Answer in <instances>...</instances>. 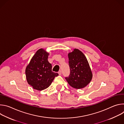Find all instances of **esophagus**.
<instances>
[{"mask_svg":"<svg viewBox=\"0 0 124 124\" xmlns=\"http://www.w3.org/2000/svg\"><path fill=\"white\" fill-rule=\"evenodd\" d=\"M58 74H59V75H61L62 74V72L61 71V70H60V71H59V72H58Z\"/></svg>","mask_w":124,"mask_h":124,"instance_id":"34e87169","label":"esophagus"}]
</instances>
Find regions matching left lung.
Wrapping results in <instances>:
<instances>
[{
  "label": "left lung",
  "mask_w": 124,
  "mask_h": 124,
  "mask_svg": "<svg viewBox=\"0 0 124 124\" xmlns=\"http://www.w3.org/2000/svg\"><path fill=\"white\" fill-rule=\"evenodd\" d=\"M70 74L65 79L69 85L76 89L85 87L91 81L92 73L88 62L83 53L75 49L68 54Z\"/></svg>",
  "instance_id": "obj_1"
}]
</instances>
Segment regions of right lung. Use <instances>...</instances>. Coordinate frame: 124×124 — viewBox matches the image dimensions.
I'll list each match as a JSON object with an SVG mask.
<instances>
[{
  "label": "right lung",
  "instance_id": "right-lung-1",
  "mask_svg": "<svg viewBox=\"0 0 124 124\" xmlns=\"http://www.w3.org/2000/svg\"><path fill=\"white\" fill-rule=\"evenodd\" d=\"M48 54L44 49H39L26 68L27 82L34 89L41 91L46 89L58 76L52 71V65L47 60Z\"/></svg>",
  "mask_w": 124,
  "mask_h": 124
}]
</instances>
